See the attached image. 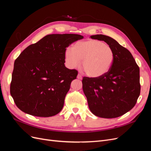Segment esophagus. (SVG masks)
Masks as SVG:
<instances>
[{"instance_id": "esophagus-1", "label": "esophagus", "mask_w": 151, "mask_h": 151, "mask_svg": "<svg viewBox=\"0 0 151 151\" xmlns=\"http://www.w3.org/2000/svg\"><path fill=\"white\" fill-rule=\"evenodd\" d=\"M77 79H83V77H82V76L80 74H78V75H77Z\"/></svg>"}]
</instances>
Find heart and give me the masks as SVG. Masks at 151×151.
Listing matches in <instances>:
<instances>
[{"label":"heart","instance_id":"heart-1","mask_svg":"<svg viewBox=\"0 0 151 151\" xmlns=\"http://www.w3.org/2000/svg\"><path fill=\"white\" fill-rule=\"evenodd\" d=\"M65 58L67 65L74 68L81 67L87 76L98 77L106 74L111 67L115 52L107 43L98 40H88L76 43L73 48L65 50Z\"/></svg>","mask_w":151,"mask_h":151}]
</instances>
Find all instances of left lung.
<instances>
[{
  "instance_id": "obj_1",
  "label": "left lung",
  "mask_w": 151,
  "mask_h": 151,
  "mask_svg": "<svg viewBox=\"0 0 151 151\" xmlns=\"http://www.w3.org/2000/svg\"><path fill=\"white\" fill-rule=\"evenodd\" d=\"M91 38L110 45L115 59L105 74L83 77V89L89 108L94 115L101 118L120 116L134 108L140 95L139 67L131 53L115 40L103 35Z\"/></svg>"
}]
</instances>
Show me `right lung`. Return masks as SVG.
I'll list each match as a JSON object with an SVG mask.
<instances>
[{
    "instance_id": "1",
    "label": "right lung",
    "mask_w": 151,
    "mask_h": 151,
    "mask_svg": "<svg viewBox=\"0 0 151 151\" xmlns=\"http://www.w3.org/2000/svg\"><path fill=\"white\" fill-rule=\"evenodd\" d=\"M83 38L77 34L48 35L21 53L14 62L10 86L18 108L40 117L62 110L71 82L78 74L65 66L66 48Z\"/></svg>"
}]
</instances>
